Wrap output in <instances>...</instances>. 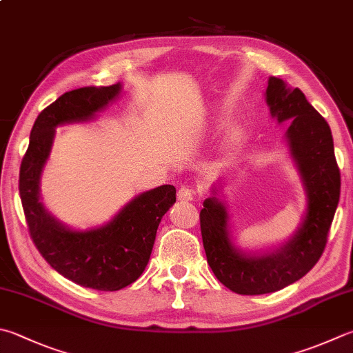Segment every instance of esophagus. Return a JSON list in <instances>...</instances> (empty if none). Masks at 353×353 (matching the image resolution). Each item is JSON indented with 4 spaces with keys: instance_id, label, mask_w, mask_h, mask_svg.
<instances>
[{
    "instance_id": "34e87169",
    "label": "esophagus",
    "mask_w": 353,
    "mask_h": 353,
    "mask_svg": "<svg viewBox=\"0 0 353 353\" xmlns=\"http://www.w3.org/2000/svg\"><path fill=\"white\" fill-rule=\"evenodd\" d=\"M194 196H195V192L189 188H184V185L178 190V199H181V201H192Z\"/></svg>"
}]
</instances>
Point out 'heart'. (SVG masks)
Instances as JSON below:
<instances>
[{"instance_id":"obj_1","label":"heart","mask_w":353,"mask_h":353,"mask_svg":"<svg viewBox=\"0 0 353 353\" xmlns=\"http://www.w3.org/2000/svg\"><path fill=\"white\" fill-rule=\"evenodd\" d=\"M235 144H236V138H235V137H232V138L229 139L228 148H229V149H234V148H235Z\"/></svg>"}]
</instances>
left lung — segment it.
Here are the masks:
<instances>
[{
  "mask_svg": "<svg viewBox=\"0 0 353 353\" xmlns=\"http://www.w3.org/2000/svg\"><path fill=\"white\" fill-rule=\"evenodd\" d=\"M265 101L278 123L290 119L285 137L303 178L307 212L296 234L281 248L245 255L230 241L229 215L216 190L204 199L199 224L208 263L218 280L239 295L281 290L307 274L323 255L340 201L341 176L327 121L300 89H289L280 78H269Z\"/></svg>",
  "mask_w": 353,
  "mask_h": 353,
  "instance_id": "8db88e82",
  "label": "left lung"
}]
</instances>
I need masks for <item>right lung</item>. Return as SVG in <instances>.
Segmentation results:
<instances>
[{"label": "right lung", "instance_id": "right-lung-1", "mask_svg": "<svg viewBox=\"0 0 353 353\" xmlns=\"http://www.w3.org/2000/svg\"><path fill=\"white\" fill-rule=\"evenodd\" d=\"M121 94V84L65 92L38 115L19 168V196L33 244L58 274L83 288L114 292L137 281L154 248L163 215L176 201L174 185L139 194L110 223L73 230L57 221L39 201V178L55 128L89 121Z\"/></svg>", "mask_w": 353, "mask_h": 353}]
</instances>
